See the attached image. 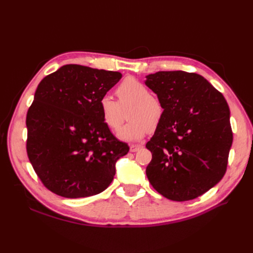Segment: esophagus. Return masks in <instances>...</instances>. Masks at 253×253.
Segmentation results:
<instances>
[{"label":"esophagus","instance_id":"1","mask_svg":"<svg viewBox=\"0 0 253 253\" xmlns=\"http://www.w3.org/2000/svg\"><path fill=\"white\" fill-rule=\"evenodd\" d=\"M141 148H142V144H131V145H129V151H131V152H137Z\"/></svg>","mask_w":253,"mask_h":253}]
</instances>
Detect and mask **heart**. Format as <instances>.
Instances as JSON below:
<instances>
[{
    "label": "heart",
    "instance_id": "obj_1",
    "mask_svg": "<svg viewBox=\"0 0 253 253\" xmlns=\"http://www.w3.org/2000/svg\"><path fill=\"white\" fill-rule=\"evenodd\" d=\"M118 102L105 95L100 99V113L102 120L112 131H117L122 124V109L131 105L128 119L131 121L120 129L121 139L138 140L150 128H156L164 118V105L155 96L150 95L149 88L135 78H126L116 89Z\"/></svg>",
    "mask_w": 253,
    "mask_h": 253
}]
</instances>
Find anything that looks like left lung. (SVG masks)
<instances>
[{"label":"left lung","mask_w":253,"mask_h":253,"mask_svg":"<svg viewBox=\"0 0 253 253\" xmlns=\"http://www.w3.org/2000/svg\"><path fill=\"white\" fill-rule=\"evenodd\" d=\"M145 85L164 105V118L150 141L148 179L168 200L203 195L224 177L233 135L223 94L203 76L182 71L147 76Z\"/></svg>","instance_id":"left-lung-1"}]
</instances>
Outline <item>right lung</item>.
<instances>
[{
	"instance_id": "right-lung-1",
	"label": "right lung",
	"mask_w": 253,
	"mask_h": 253,
	"mask_svg": "<svg viewBox=\"0 0 253 253\" xmlns=\"http://www.w3.org/2000/svg\"><path fill=\"white\" fill-rule=\"evenodd\" d=\"M122 77L118 72L67 64L37 87L26 116V150L43 185L67 198L101 193L127 154L105 126L100 99Z\"/></svg>"
}]
</instances>
